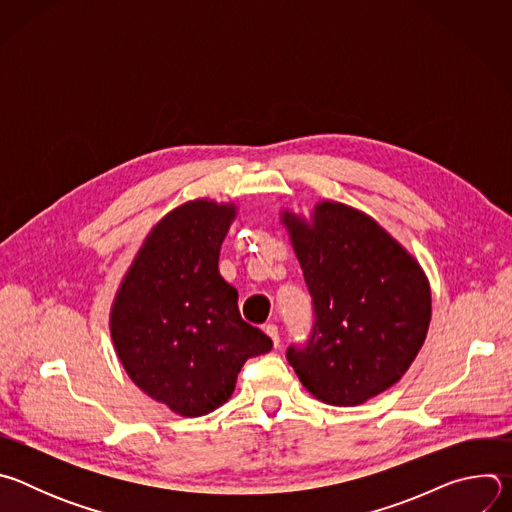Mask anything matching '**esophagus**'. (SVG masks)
Returning a JSON list of instances; mask_svg holds the SVG:
<instances>
[{"instance_id":"34e87169","label":"esophagus","mask_w":512,"mask_h":512,"mask_svg":"<svg viewBox=\"0 0 512 512\" xmlns=\"http://www.w3.org/2000/svg\"><path fill=\"white\" fill-rule=\"evenodd\" d=\"M265 334L273 340V344H275V348L279 346V330H277V326L275 324H267L265 326Z\"/></svg>"}]
</instances>
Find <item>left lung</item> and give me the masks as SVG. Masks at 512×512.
Listing matches in <instances>:
<instances>
[{
  "instance_id": "left-lung-1",
  "label": "left lung",
  "mask_w": 512,
  "mask_h": 512,
  "mask_svg": "<svg viewBox=\"0 0 512 512\" xmlns=\"http://www.w3.org/2000/svg\"><path fill=\"white\" fill-rule=\"evenodd\" d=\"M314 302V330L287 360L302 385L336 407L393 387L421 350L431 289L419 261L373 216L320 200L310 218L281 212Z\"/></svg>"
}]
</instances>
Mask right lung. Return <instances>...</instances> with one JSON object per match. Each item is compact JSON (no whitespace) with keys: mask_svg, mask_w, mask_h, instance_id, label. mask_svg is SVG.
Here are the masks:
<instances>
[{"mask_svg":"<svg viewBox=\"0 0 512 512\" xmlns=\"http://www.w3.org/2000/svg\"><path fill=\"white\" fill-rule=\"evenodd\" d=\"M235 202L188 200L148 233L115 294L109 330L119 362L148 397L182 417L227 403L247 358L273 342L239 314L218 273Z\"/></svg>","mask_w":512,"mask_h":512,"instance_id":"add662e5","label":"right lung"}]
</instances>
